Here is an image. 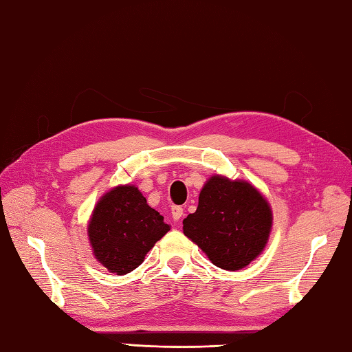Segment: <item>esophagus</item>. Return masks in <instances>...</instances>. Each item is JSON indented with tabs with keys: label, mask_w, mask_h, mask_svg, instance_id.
I'll return each mask as SVG.
<instances>
[{
	"label": "esophagus",
	"mask_w": 352,
	"mask_h": 352,
	"mask_svg": "<svg viewBox=\"0 0 352 352\" xmlns=\"http://www.w3.org/2000/svg\"><path fill=\"white\" fill-rule=\"evenodd\" d=\"M182 214H184V208H182V207H179V206L171 207V218H173V219L179 221V219L182 218Z\"/></svg>",
	"instance_id": "34e87169"
}]
</instances>
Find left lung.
Masks as SVG:
<instances>
[{
	"label": "left lung",
	"instance_id": "1",
	"mask_svg": "<svg viewBox=\"0 0 352 352\" xmlns=\"http://www.w3.org/2000/svg\"><path fill=\"white\" fill-rule=\"evenodd\" d=\"M182 224L184 235L198 244L214 266L239 270L266 248L272 210L252 184L214 175L202 187L196 212Z\"/></svg>",
	"mask_w": 352,
	"mask_h": 352
}]
</instances>
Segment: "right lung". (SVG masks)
Listing matches in <instances>:
<instances>
[{
	"label": "right lung",
	"mask_w": 352,
	"mask_h": 352,
	"mask_svg": "<svg viewBox=\"0 0 352 352\" xmlns=\"http://www.w3.org/2000/svg\"><path fill=\"white\" fill-rule=\"evenodd\" d=\"M168 230L164 217L146 204L134 186H119L104 193L88 224L96 260L117 275L139 267L150 249Z\"/></svg>",
	"instance_id": "1"
}]
</instances>
